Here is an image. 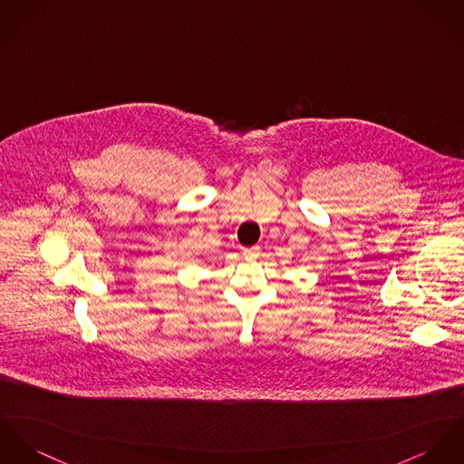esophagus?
<instances>
[{
	"label": "esophagus",
	"mask_w": 464,
	"mask_h": 464,
	"mask_svg": "<svg viewBox=\"0 0 464 464\" xmlns=\"http://www.w3.org/2000/svg\"><path fill=\"white\" fill-rule=\"evenodd\" d=\"M242 252H244V256H246L247 259H256V257L259 256L261 249H259L257 246H254V247H247V249H244Z\"/></svg>",
	"instance_id": "obj_1"
}]
</instances>
